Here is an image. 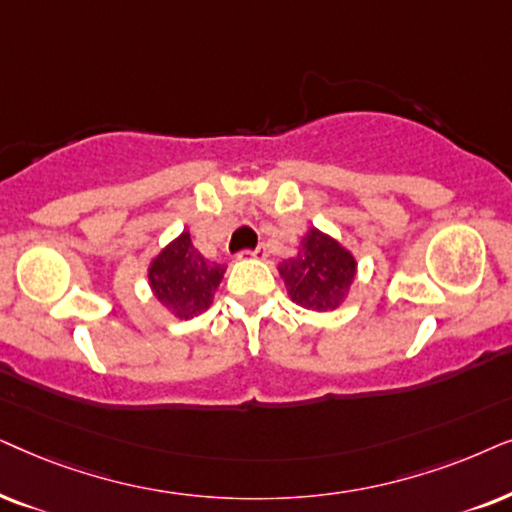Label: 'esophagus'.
Returning <instances> with one entry per match:
<instances>
[{
  "label": "esophagus",
  "mask_w": 512,
  "mask_h": 512,
  "mask_svg": "<svg viewBox=\"0 0 512 512\" xmlns=\"http://www.w3.org/2000/svg\"><path fill=\"white\" fill-rule=\"evenodd\" d=\"M238 257H255V260H264V257H267V250L260 245V248H255V250H243Z\"/></svg>",
  "instance_id": "1"
}]
</instances>
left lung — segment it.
<instances>
[{
	"mask_svg": "<svg viewBox=\"0 0 512 512\" xmlns=\"http://www.w3.org/2000/svg\"><path fill=\"white\" fill-rule=\"evenodd\" d=\"M356 257L342 243L318 229H309L297 255L278 264L288 295L309 311H335L356 281Z\"/></svg>",
	"mask_w": 512,
	"mask_h": 512,
	"instance_id": "left-lung-1",
	"label": "left lung"
}]
</instances>
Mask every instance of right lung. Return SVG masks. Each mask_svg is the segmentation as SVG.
Here are the masks:
<instances>
[{
    "label": "right lung",
    "mask_w": 512,
    "mask_h": 512,
    "mask_svg": "<svg viewBox=\"0 0 512 512\" xmlns=\"http://www.w3.org/2000/svg\"><path fill=\"white\" fill-rule=\"evenodd\" d=\"M224 264L206 260L194 248L189 231H182L170 241L147 269L149 288L154 297L173 313L175 318H194L213 304V295L220 285Z\"/></svg>",
    "instance_id": "right-lung-1"
}]
</instances>
